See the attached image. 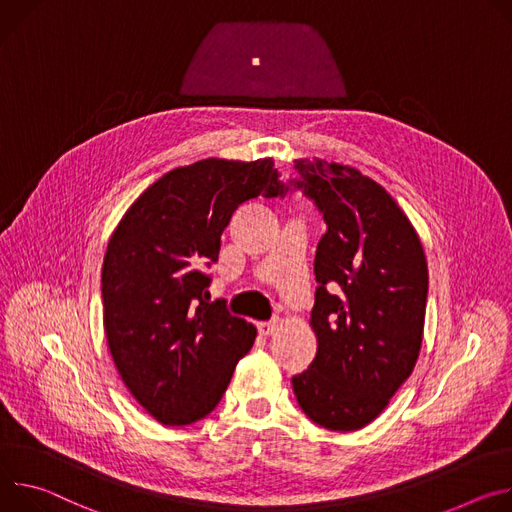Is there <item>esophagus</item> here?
<instances>
[{
    "label": "esophagus",
    "instance_id": "34e87169",
    "mask_svg": "<svg viewBox=\"0 0 512 512\" xmlns=\"http://www.w3.org/2000/svg\"><path fill=\"white\" fill-rule=\"evenodd\" d=\"M278 319H272V321H262V323H258V331L262 333V335H272L276 329H278Z\"/></svg>",
    "mask_w": 512,
    "mask_h": 512
}]
</instances>
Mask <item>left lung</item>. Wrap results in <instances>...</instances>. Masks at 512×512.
<instances>
[{"instance_id": "left-lung-1", "label": "left lung", "mask_w": 512, "mask_h": 512, "mask_svg": "<svg viewBox=\"0 0 512 512\" xmlns=\"http://www.w3.org/2000/svg\"><path fill=\"white\" fill-rule=\"evenodd\" d=\"M327 232L317 244L319 282L309 325L311 366L293 376L303 413L331 431L372 423L411 376L423 342L429 272L419 234L388 191L358 168L295 160ZM289 191L278 177L266 197ZM340 287L337 296L327 288Z\"/></svg>"}]
</instances>
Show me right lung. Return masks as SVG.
Wrapping results in <instances>:
<instances>
[{"label": "right lung", "mask_w": 512, "mask_h": 512, "mask_svg": "<svg viewBox=\"0 0 512 512\" xmlns=\"http://www.w3.org/2000/svg\"><path fill=\"white\" fill-rule=\"evenodd\" d=\"M272 158H203L168 170L124 213L101 268L103 327L124 384L162 425L207 417L256 327L207 303L221 234L278 177Z\"/></svg>", "instance_id": "obj_1"}]
</instances>
